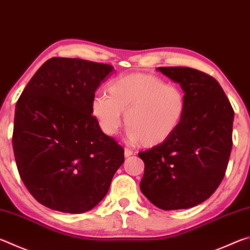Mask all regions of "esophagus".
<instances>
[{"label": "esophagus", "instance_id": "34e87169", "mask_svg": "<svg viewBox=\"0 0 250 250\" xmlns=\"http://www.w3.org/2000/svg\"><path fill=\"white\" fill-rule=\"evenodd\" d=\"M132 154H133V151L128 149V147H125V158H129V156H131Z\"/></svg>", "mask_w": 250, "mask_h": 250}]
</instances>
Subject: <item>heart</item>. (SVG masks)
<instances>
[{
    "mask_svg": "<svg viewBox=\"0 0 250 250\" xmlns=\"http://www.w3.org/2000/svg\"><path fill=\"white\" fill-rule=\"evenodd\" d=\"M108 91L110 96L97 95L91 104L92 115L108 135L118 132L125 113L130 140L156 146L175 133L185 116L184 90L156 75L120 76L110 83Z\"/></svg>",
    "mask_w": 250,
    "mask_h": 250,
    "instance_id": "1",
    "label": "heart"
}]
</instances>
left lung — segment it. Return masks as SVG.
Instances as JSON below:
<instances>
[{"instance_id":"left-lung-1","label":"left lung","mask_w":250,"mask_h":250,"mask_svg":"<svg viewBox=\"0 0 250 250\" xmlns=\"http://www.w3.org/2000/svg\"><path fill=\"white\" fill-rule=\"evenodd\" d=\"M179 83L186 111L179 129L162 145L140 152V188L164 210L194 207L213 194L225 175L232 146L234 110L211 76L188 67H159Z\"/></svg>"}]
</instances>
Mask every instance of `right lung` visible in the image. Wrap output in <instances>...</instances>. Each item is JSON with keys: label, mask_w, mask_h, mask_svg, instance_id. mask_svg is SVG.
<instances>
[{"label": "right lung", "mask_w": 250, "mask_h": 250, "mask_svg": "<svg viewBox=\"0 0 250 250\" xmlns=\"http://www.w3.org/2000/svg\"><path fill=\"white\" fill-rule=\"evenodd\" d=\"M112 70L83 59L50 58L16 103L13 150L20 176L50 209L80 214L94 208L125 162L122 146L91 115L97 88Z\"/></svg>", "instance_id": "add662e5"}]
</instances>
